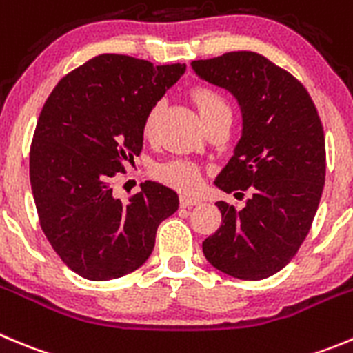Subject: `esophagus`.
Wrapping results in <instances>:
<instances>
[{"label":"esophagus","instance_id":"esophagus-1","mask_svg":"<svg viewBox=\"0 0 353 353\" xmlns=\"http://www.w3.org/2000/svg\"><path fill=\"white\" fill-rule=\"evenodd\" d=\"M179 203H181V207H184V209H190V207H193V205H200V203H202V199H200V196H193V195H181Z\"/></svg>","mask_w":353,"mask_h":353}]
</instances>
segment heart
<instances>
[{
  "mask_svg": "<svg viewBox=\"0 0 353 353\" xmlns=\"http://www.w3.org/2000/svg\"><path fill=\"white\" fill-rule=\"evenodd\" d=\"M192 99L195 102L196 110H199L200 117H202L203 123H209V121L217 120V118L230 117L232 118V108L226 102V99L223 97L217 90L210 87H199L192 92ZM161 104H154L150 108V111L146 113L143 123V132L146 137L153 136L154 128H157L158 117H160ZM154 176L157 179H160L161 183L169 184V186L177 188V190H183V192H190V190H195L200 183V176H202V169H200L196 163L193 161H184V160H170L165 163H160V165L154 167Z\"/></svg>",
  "mask_w": 353,
  "mask_h": 353,
  "instance_id": "obj_1",
  "label": "heart"
}]
</instances>
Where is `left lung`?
I'll return each instance as SVG.
<instances>
[{"mask_svg":"<svg viewBox=\"0 0 353 353\" xmlns=\"http://www.w3.org/2000/svg\"><path fill=\"white\" fill-rule=\"evenodd\" d=\"M192 65L242 108V137L216 186L235 196L249 193L240 210L216 203L221 226L203 240V254L226 275L261 281L294 258L312 228L325 181L322 121L301 81L256 52Z\"/></svg>","mask_w":353,"mask_h":353,"instance_id":"8db88e82","label":"left lung"}]
</instances>
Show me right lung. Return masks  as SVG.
I'll list each match as a JSON object with an SVG mask.
<instances>
[{
  "label": "right lung",
  "mask_w": 353,
  "mask_h": 353,
  "mask_svg": "<svg viewBox=\"0 0 353 353\" xmlns=\"http://www.w3.org/2000/svg\"><path fill=\"white\" fill-rule=\"evenodd\" d=\"M184 64L102 54L72 69L48 95L32 136L29 177L43 233L65 266L88 281L139 268L158 225L179 199L158 183L127 202L113 181L143 150V123Z\"/></svg>",
  "instance_id": "right-lung-1"
}]
</instances>
